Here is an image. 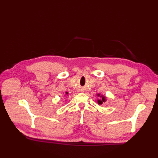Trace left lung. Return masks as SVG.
<instances>
[{
    "mask_svg": "<svg viewBox=\"0 0 158 158\" xmlns=\"http://www.w3.org/2000/svg\"><path fill=\"white\" fill-rule=\"evenodd\" d=\"M98 95H99V94ZM101 97H102V100H98V104H99V105H101V104L103 103V102H106V98H105L104 96H103V95H102Z\"/></svg>",
    "mask_w": 158,
    "mask_h": 158,
    "instance_id": "8db88e82",
    "label": "left lung"
}]
</instances>
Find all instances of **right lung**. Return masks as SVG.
<instances>
[{
  "label": "right lung",
  "instance_id": "add662e5",
  "mask_svg": "<svg viewBox=\"0 0 158 158\" xmlns=\"http://www.w3.org/2000/svg\"><path fill=\"white\" fill-rule=\"evenodd\" d=\"M66 94H68V93H67V92H66Z\"/></svg>",
  "mask_w": 158,
  "mask_h": 158
}]
</instances>
